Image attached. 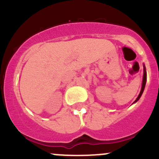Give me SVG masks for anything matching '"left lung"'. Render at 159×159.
Masks as SVG:
<instances>
[{"label": "left lung", "mask_w": 159, "mask_h": 159, "mask_svg": "<svg viewBox=\"0 0 159 159\" xmlns=\"http://www.w3.org/2000/svg\"><path fill=\"white\" fill-rule=\"evenodd\" d=\"M146 80H147V75H146V70H145V68L144 67V75H143V81H142V89H141V91H140V94H139V95L138 96V98H136V100L134 101V102H138V101L139 100V98H141V96H142V93H143L144 91V89H145V83H146Z\"/></svg>", "instance_id": "left-lung-1"}]
</instances>
